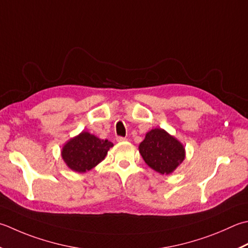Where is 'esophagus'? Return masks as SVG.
<instances>
[{"label":"esophagus","mask_w":248,"mask_h":248,"mask_svg":"<svg viewBox=\"0 0 248 248\" xmlns=\"http://www.w3.org/2000/svg\"><path fill=\"white\" fill-rule=\"evenodd\" d=\"M127 140V139H125V138H124V137H117V138H116V140H117V142L118 143H121V142H124V140Z\"/></svg>","instance_id":"esophagus-1"}]
</instances>
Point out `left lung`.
Here are the masks:
<instances>
[{
  "mask_svg": "<svg viewBox=\"0 0 248 248\" xmlns=\"http://www.w3.org/2000/svg\"><path fill=\"white\" fill-rule=\"evenodd\" d=\"M140 153L148 167L160 174H170L185 158V148L162 129H154L140 144Z\"/></svg>",
  "mask_w": 248,
  "mask_h": 248,
  "instance_id": "left-lung-1",
  "label": "left lung"
}]
</instances>
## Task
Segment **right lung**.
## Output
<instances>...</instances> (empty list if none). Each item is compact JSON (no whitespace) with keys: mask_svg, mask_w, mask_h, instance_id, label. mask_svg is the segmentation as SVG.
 Here are the masks:
<instances>
[{"mask_svg":"<svg viewBox=\"0 0 248 248\" xmlns=\"http://www.w3.org/2000/svg\"><path fill=\"white\" fill-rule=\"evenodd\" d=\"M110 147H113V143L109 140H100L88 132H81L64 145L62 158L73 171L82 173L100 163Z\"/></svg>","mask_w":248,"mask_h":248,"instance_id":"right-lung-1","label":"right lung"}]
</instances>
